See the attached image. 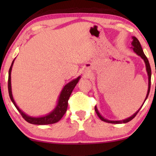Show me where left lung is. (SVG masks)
<instances>
[{
  "instance_id": "left-lung-1",
  "label": "left lung",
  "mask_w": 156,
  "mask_h": 156,
  "mask_svg": "<svg viewBox=\"0 0 156 156\" xmlns=\"http://www.w3.org/2000/svg\"><path fill=\"white\" fill-rule=\"evenodd\" d=\"M132 39H133V41H132V42H131L132 45H133V48H132V49H133V50L136 53V54L138 55V56H140L144 60L145 64H146V71H147V73H148V92H147L146 97V99H145V101H144V102H145V101H146V100L147 99V98H148V97L149 92H150V89H151V66H150V64H149V62H148V58H147L146 56L144 54V51H143V49L141 48V45H140V42L138 41V40L136 37H132ZM144 104H142V106H140V108L137 111V112L135 113V114H134L133 115H132V116L131 117H129V118H128L126 119H124V120H122V121H110V120H107V119H104V117L102 116L101 115L99 114V112H98V109H97V106H95L94 108H95V112H96V113H97V116L99 117V119H101V121H105V122H106V123H116H116H125L129 122V121H131L132 119H133L134 117L136 116V114H138V112H139L140 108H141L143 105H144Z\"/></svg>"
}]
</instances>
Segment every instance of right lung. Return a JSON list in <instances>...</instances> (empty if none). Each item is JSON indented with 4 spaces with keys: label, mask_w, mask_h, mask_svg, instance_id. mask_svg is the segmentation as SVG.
<instances>
[{
    "label": "right lung",
    "mask_w": 156,
    "mask_h": 156,
    "mask_svg": "<svg viewBox=\"0 0 156 156\" xmlns=\"http://www.w3.org/2000/svg\"><path fill=\"white\" fill-rule=\"evenodd\" d=\"M15 61V59L12 61L10 66L9 72H8V93H9V96L10 99L12 103H13L14 106H16V108L18 109V111L20 112L21 116H23V118L25 119V121L32 124H36V125H47V124H52V123H55L58 122L60 119L62 118L64 114H65V112H67V106H68V100L69 99L70 95L73 91V89L75 86L77 84L79 80H80V76H78L76 79H74L71 82H69L68 84H67L64 87L62 90L60 94H59L58 101H57V104L52 112H50V114L45 115L44 116L41 117H32L28 115L25 114L23 111H21L17 104L15 102L13 97H12V89H11V70L12 67L13 65V62Z\"/></svg>",
    "instance_id": "1"
}]
</instances>
